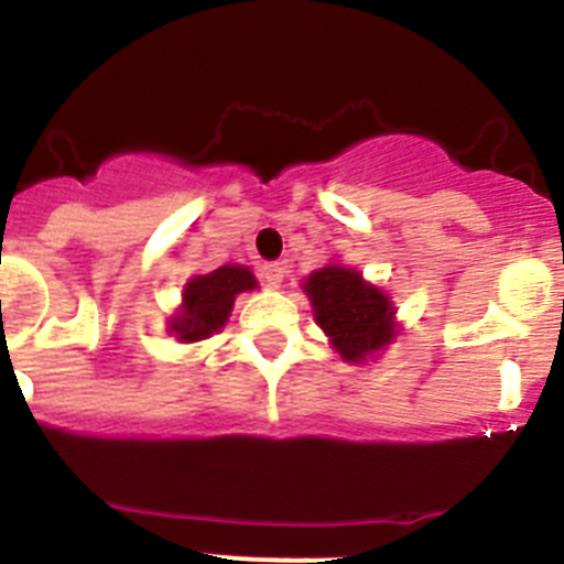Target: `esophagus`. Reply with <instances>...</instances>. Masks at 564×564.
<instances>
[{
	"instance_id": "1",
	"label": "esophagus",
	"mask_w": 564,
	"mask_h": 564,
	"mask_svg": "<svg viewBox=\"0 0 564 564\" xmlns=\"http://www.w3.org/2000/svg\"><path fill=\"white\" fill-rule=\"evenodd\" d=\"M283 263H278V261H272V263H263L261 267V278H263V283H267V286H272V289H278L283 283Z\"/></svg>"
}]
</instances>
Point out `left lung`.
<instances>
[{
  "instance_id": "8db88e82",
  "label": "left lung",
  "mask_w": 564,
  "mask_h": 564,
  "mask_svg": "<svg viewBox=\"0 0 564 564\" xmlns=\"http://www.w3.org/2000/svg\"><path fill=\"white\" fill-rule=\"evenodd\" d=\"M317 326L328 334L339 357L365 362L395 337L393 303L382 289L339 263H328L303 281Z\"/></svg>"
}]
</instances>
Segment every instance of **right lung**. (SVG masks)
Listing matches in <instances>:
<instances>
[{"label":"right lung","mask_w":564,"mask_h":564,"mask_svg":"<svg viewBox=\"0 0 564 564\" xmlns=\"http://www.w3.org/2000/svg\"><path fill=\"white\" fill-rule=\"evenodd\" d=\"M258 281L241 263H227L207 275H194L182 292L180 314L169 323L180 343H199L219 332L236 303V294L256 289Z\"/></svg>","instance_id":"obj_1"}]
</instances>
